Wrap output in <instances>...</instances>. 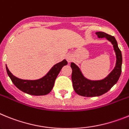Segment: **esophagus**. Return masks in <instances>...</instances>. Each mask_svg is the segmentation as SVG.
I'll return each instance as SVG.
<instances>
[{
  "mask_svg": "<svg viewBox=\"0 0 129 129\" xmlns=\"http://www.w3.org/2000/svg\"><path fill=\"white\" fill-rule=\"evenodd\" d=\"M66 60H67V61H68L69 63H70V62H71V61H73V55L71 54H68L66 55Z\"/></svg>",
  "mask_w": 129,
  "mask_h": 129,
  "instance_id": "obj_1",
  "label": "esophagus"
}]
</instances>
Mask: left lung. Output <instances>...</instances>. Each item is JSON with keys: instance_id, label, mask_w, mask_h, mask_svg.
<instances>
[{"instance_id": "8db88e82", "label": "left lung", "mask_w": 129, "mask_h": 129, "mask_svg": "<svg viewBox=\"0 0 129 129\" xmlns=\"http://www.w3.org/2000/svg\"><path fill=\"white\" fill-rule=\"evenodd\" d=\"M95 34L99 38H106L112 43L116 53V66L105 78L102 80H91L86 78L78 66L71 62V79L73 89L78 95L84 97H97L106 93L117 83L121 73L122 54L115 38L103 32H97Z\"/></svg>"}]
</instances>
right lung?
Segmentation results:
<instances>
[{"mask_svg": "<svg viewBox=\"0 0 129 129\" xmlns=\"http://www.w3.org/2000/svg\"><path fill=\"white\" fill-rule=\"evenodd\" d=\"M68 64L66 60L56 63L50 69L44 77L38 80H23L15 77L10 71L7 66L6 69L8 75L13 84L21 91L32 95H45L51 92L53 88L56 78L61 71V68Z\"/></svg>", "mask_w": 129, "mask_h": 129, "instance_id": "add662e5", "label": "right lung"}]
</instances>
